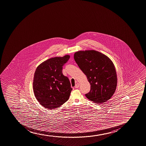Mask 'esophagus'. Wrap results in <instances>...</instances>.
<instances>
[{
	"instance_id": "obj_1",
	"label": "esophagus",
	"mask_w": 146,
	"mask_h": 146,
	"mask_svg": "<svg viewBox=\"0 0 146 146\" xmlns=\"http://www.w3.org/2000/svg\"><path fill=\"white\" fill-rule=\"evenodd\" d=\"M79 86H80V84H79V83H77V84H76L75 87L76 88H79Z\"/></svg>"
}]
</instances>
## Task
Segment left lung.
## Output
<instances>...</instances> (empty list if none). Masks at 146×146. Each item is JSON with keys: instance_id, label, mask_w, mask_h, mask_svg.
<instances>
[{"instance_id": "1", "label": "left lung", "mask_w": 146, "mask_h": 146, "mask_svg": "<svg viewBox=\"0 0 146 146\" xmlns=\"http://www.w3.org/2000/svg\"><path fill=\"white\" fill-rule=\"evenodd\" d=\"M75 61L86 76L91 90L85 96L97 104L108 101L116 88V70L111 60L97 51H78L74 53Z\"/></svg>"}]
</instances>
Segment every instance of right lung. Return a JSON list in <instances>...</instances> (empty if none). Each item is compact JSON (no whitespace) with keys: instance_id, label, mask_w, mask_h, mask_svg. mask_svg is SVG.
<instances>
[{"instance_id":"right-lung-1","label":"right lung","mask_w":146,"mask_h":146,"mask_svg":"<svg viewBox=\"0 0 146 146\" xmlns=\"http://www.w3.org/2000/svg\"><path fill=\"white\" fill-rule=\"evenodd\" d=\"M70 56L51 58L36 68L33 82L35 97L48 109H54L67 102L72 88L69 79L62 74V66Z\"/></svg>"}]
</instances>
